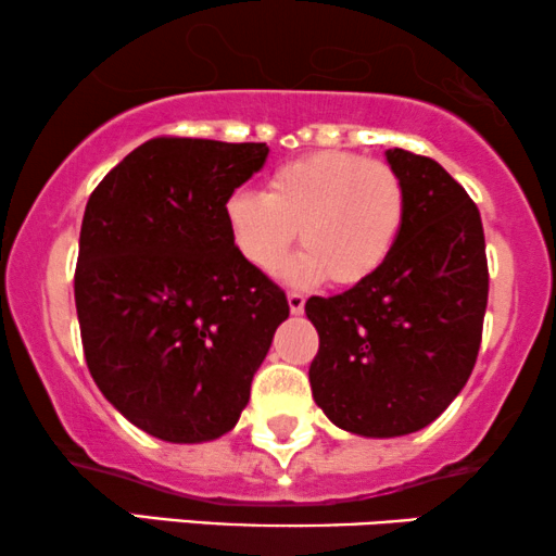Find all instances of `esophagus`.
<instances>
[{"label":"esophagus","mask_w":556,"mask_h":556,"mask_svg":"<svg viewBox=\"0 0 556 556\" xmlns=\"http://www.w3.org/2000/svg\"><path fill=\"white\" fill-rule=\"evenodd\" d=\"M287 302H290V313L292 315H300L302 311H305V294L290 292V294H287Z\"/></svg>","instance_id":"obj_1"}]
</instances>
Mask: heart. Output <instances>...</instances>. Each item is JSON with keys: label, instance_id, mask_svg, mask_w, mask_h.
<instances>
[{"label": "heart", "instance_id": "1", "mask_svg": "<svg viewBox=\"0 0 556 556\" xmlns=\"http://www.w3.org/2000/svg\"><path fill=\"white\" fill-rule=\"evenodd\" d=\"M405 185L384 161L349 151H315L279 166L264 194L233 192L223 215L251 269L274 274L300 230L305 251L287 266L292 282L330 279L356 287L390 262L403 236Z\"/></svg>", "mask_w": 556, "mask_h": 556}]
</instances>
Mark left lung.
Masks as SVG:
<instances>
[{
	"label": "left lung",
	"mask_w": 556,
	"mask_h": 556,
	"mask_svg": "<svg viewBox=\"0 0 556 556\" xmlns=\"http://www.w3.org/2000/svg\"><path fill=\"white\" fill-rule=\"evenodd\" d=\"M405 185L403 236L364 285L311 298L320 336L315 403L343 431L392 439L446 410L472 375L488 307L480 210L441 164L390 149Z\"/></svg>",
	"instance_id": "8db88e82"
}]
</instances>
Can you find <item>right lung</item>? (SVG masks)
I'll use <instances>...</instances> for the list:
<instances>
[{
  "instance_id": "1",
  "label": "right lung",
  "mask_w": 556,
  "mask_h": 556,
  "mask_svg": "<svg viewBox=\"0 0 556 556\" xmlns=\"http://www.w3.org/2000/svg\"><path fill=\"white\" fill-rule=\"evenodd\" d=\"M266 143L153 138L97 185L74 274L84 356L132 426L172 444L228 433L290 315L230 241L226 200Z\"/></svg>"
}]
</instances>
